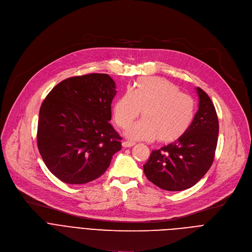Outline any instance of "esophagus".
<instances>
[{"label":"esophagus","instance_id":"obj_1","mask_svg":"<svg viewBox=\"0 0 252 252\" xmlns=\"http://www.w3.org/2000/svg\"><path fill=\"white\" fill-rule=\"evenodd\" d=\"M136 143L134 142V141H131V140H128V141H124L123 143H122V145H123V147H125V148H128V147H132V146H134Z\"/></svg>","mask_w":252,"mask_h":252}]
</instances>
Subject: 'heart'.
Wrapping results in <instances>:
<instances>
[{
  "mask_svg": "<svg viewBox=\"0 0 252 252\" xmlns=\"http://www.w3.org/2000/svg\"><path fill=\"white\" fill-rule=\"evenodd\" d=\"M142 108L144 118L127 131L131 138L156 137L159 141H173L186 132L195 115L193 98L158 77L139 79L133 90L127 89L118 98L113 109L117 125L126 128L141 114Z\"/></svg>",
  "mask_w": 252,
  "mask_h": 252,
  "instance_id": "obj_1",
  "label": "heart"
}]
</instances>
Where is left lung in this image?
Wrapping results in <instances>:
<instances>
[{
    "label": "left lung",
    "mask_w": 252,
    "mask_h": 252,
    "mask_svg": "<svg viewBox=\"0 0 252 252\" xmlns=\"http://www.w3.org/2000/svg\"><path fill=\"white\" fill-rule=\"evenodd\" d=\"M199 107L177 140L153 150L143 165L149 181L161 189L181 191L196 184L212 165L219 131L215 107L209 96L196 88Z\"/></svg>",
    "instance_id": "obj_1"
}]
</instances>
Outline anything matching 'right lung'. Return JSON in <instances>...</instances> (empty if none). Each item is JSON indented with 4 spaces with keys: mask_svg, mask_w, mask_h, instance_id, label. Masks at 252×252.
Returning <instances> with one entry per match:
<instances>
[{
    "mask_svg": "<svg viewBox=\"0 0 252 252\" xmlns=\"http://www.w3.org/2000/svg\"><path fill=\"white\" fill-rule=\"evenodd\" d=\"M116 85L107 74L68 78L56 85L39 113L37 144L48 169L69 184L100 177L121 137L109 123Z\"/></svg>",
    "mask_w": 252,
    "mask_h": 252,
    "instance_id": "1",
    "label": "right lung"
}]
</instances>
